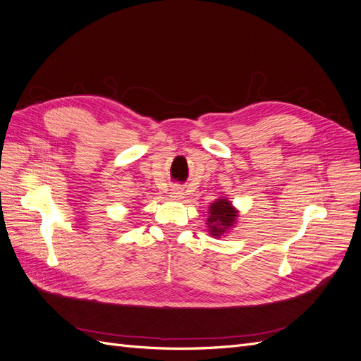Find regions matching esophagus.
<instances>
[{
  "instance_id": "obj_1",
  "label": "esophagus",
  "mask_w": 361,
  "mask_h": 361,
  "mask_svg": "<svg viewBox=\"0 0 361 361\" xmlns=\"http://www.w3.org/2000/svg\"><path fill=\"white\" fill-rule=\"evenodd\" d=\"M170 194H171V197H174V199H182L183 197V188L180 187V185H174V187H171V190H170Z\"/></svg>"
}]
</instances>
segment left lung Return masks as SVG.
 <instances>
[{
	"instance_id": "1",
	"label": "left lung",
	"mask_w": 361,
	"mask_h": 361,
	"mask_svg": "<svg viewBox=\"0 0 361 361\" xmlns=\"http://www.w3.org/2000/svg\"><path fill=\"white\" fill-rule=\"evenodd\" d=\"M238 216V212L232 203L226 199H218L209 207V216H207V227L214 238H220L228 227H232Z\"/></svg>"
}]
</instances>
